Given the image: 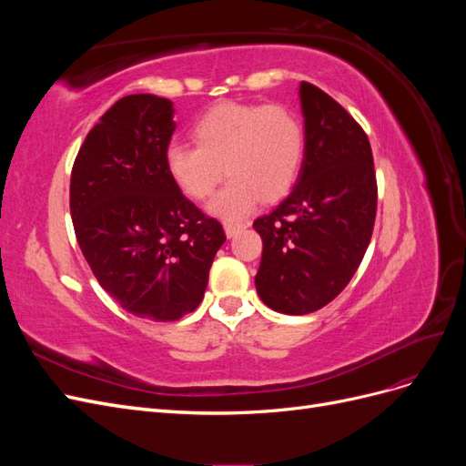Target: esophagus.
<instances>
[{"mask_svg": "<svg viewBox=\"0 0 466 466\" xmlns=\"http://www.w3.org/2000/svg\"><path fill=\"white\" fill-rule=\"evenodd\" d=\"M225 235L228 237H235L238 231H243L248 228V223H243V221H225Z\"/></svg>", "mask_w": 466, "mask_h": 466, "instance_id": "esophagus-1", "label": "esophagus"}]
</instances>
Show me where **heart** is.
I'll return each instance as SVG.
<instances>
[{
    "mask_svg": "<svg viewBox=\"0 0 466 466\" xmlns=\"http://www.w3.org/2000/svg\"><path fill=\"white\" fill-rule=\"evenodd\" d=\"M194 146L173 144L165 153L167 173L192 200H206L229 177L209 209L237 219L293 188L305 157V126L281 103H219L192 126Z\"/></svg>",
    "mask_w": 466,
    "mask_h": 466,
    "instance_id": "obj_1",
    "label": "heart"
}]
</instances>
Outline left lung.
Wrapping results in <instances>:
<instances>
[{
    "mask_svg": "<svg viewBox=\"0 0 466 466\" xmlns=\"http://www.w3.org/2000/svg\"><path fill=\"white\" fill-rule=\"evenodd\" d=\"M305 157L288 198L252 228L262 237L255 278L278 313L307 315L340 293L371 241L377 178L368 134L313 83L301 81Z\"/></svg>",
    "mask_w": 466,
    "mask_h": 466,
    "instance_id": "left-lung-1",
    "label": "left lung"
}]
</instances>
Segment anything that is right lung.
<instances>
[{"label": "right lung", "instance_id": "right-lung-1", "mask_svg": "<svg viewBox=\"0 0 466 466\" xmlns=\"http://www.w3.org/2000/svg\"><path fill=\"white\" fill-rule=\"evenodd\" d=\"M173 103L128 95L93 126L72 168L69 211L101 288L126 311L168 322L204 299L225 231L171 180Z\"/></svg>", "mask_w": 466, "mask_h": 466}]
</instances>
